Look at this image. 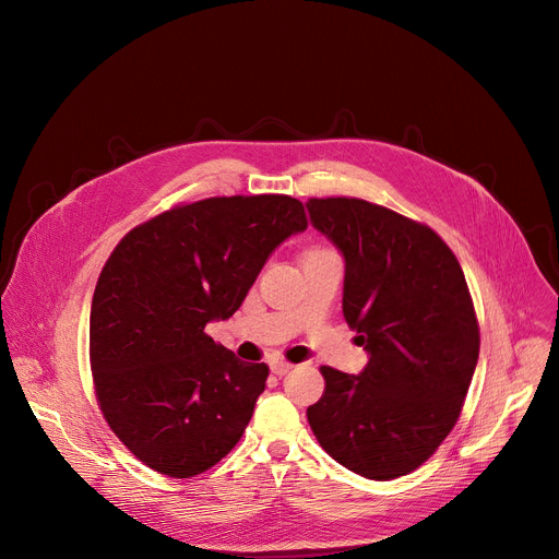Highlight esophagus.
I'll use <instances>...</instances> for the list:
<instances>
[{
	"label": "esophagus",
	"mask_w": 559,
	"mask_h": 559,
	"mask_svg": "<svg viewBox=\"0 0 559 559\" xmlns=\"http://www.w3.org/2000/svg\"><path fill=\"white\" fill-rule=\"evenodd\" d=\"M270 369H272V373H276V376H285V373L292 369V365L285 362V360H274V362L270 365Z\"/></svg>",
	"instance_id": "obj_1"
}]
</instances>
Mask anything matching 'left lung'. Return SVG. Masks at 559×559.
I'll list each match as a JSON object with an SVG mask.
<instances>
[{"label": "left lung", "instance_id": "1", "mask_svg": "<svg viewBox=\"0 0 559 559\" xmlns=\"http://www.w3.org/2000/svg\"><path fill=\"white\" fill-rule=\"evenodd\" d=\"M311 225L345 259L343 313L369 362L358 376L321 367L307 409L321 447L369 480L418 468L453 429L480 330L462 267L427 225L362 199H309Z\"/></svg>", "mask_w": 559, "mask_h": 559}]
</instances>
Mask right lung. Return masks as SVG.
I'll use <instances>...</instances> for the list:
<instances>
[{"label":"right lung","instance_id":"right-lung-1","mask_svg":"<svg viewBox=\"0 0 559 559\" xmlns=\"http://www.w3.org/2000/svg\"><path fill=\"white\" fill-rule=\"evenodd\" d=\"M305 227L292 197H216L145 221L106 261L91 309L97 401L150 468L192 477L241 440L270 369L205 328L241 307L272 252Z\"/></svg>","mask_w":559,"mask_h":559}]
</instances>
